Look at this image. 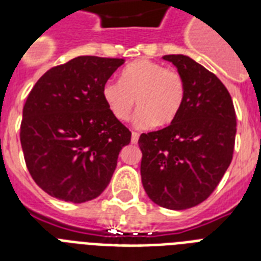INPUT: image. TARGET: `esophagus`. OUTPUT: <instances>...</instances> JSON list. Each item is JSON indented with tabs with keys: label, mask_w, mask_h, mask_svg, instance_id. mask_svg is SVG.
Instances as JSON below:
<instances>
[{
	"label": "esophagus",
	"mask_w": 261,
	"mask_h": 261,
	"mask_svg": "<svg viewBox=\"0 0 261 261\" xmlns=\"http://www.w3.org/2000/svg\"><path fill=\"white\" fill-rule=\"evenodd\" d=\"M138 139H139L138 133H134V131H133V134H131V142L137 143L138 142Z\"/></svg>",
	"instance_id": "esophagus-1"
}]
</instances>
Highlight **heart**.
Instances as JSON below:
<instances>
[{"label":"heart","instance_id":"heart-1","mask_svg":"<svg viewBox=\"0 0 261 261\" xmlns=\"http://www.w3.org/2000/svg\"><path fill=\"white\" fill-rule=\"evenodd\" d=\"M102 100L116 120L130 118L135 107L134 126L147 128L168 126L180 112L186 97V84L181 74L163 65L139 59L124 67L120 80H108L101 88Z\"/></svg>","mask_w":261,"mask_h":261}]
</instances>
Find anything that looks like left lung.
<instances>
[{
	"label": "left lung",
	"instance_id": "8db88e82",
	"mask_svg": "<svg viewBox=\"0 0 261 261\" xmlns=\"http://www.w3.org/2000/svg\"><path fill=\"white\" fill-rule=\"evenodd\" d=\"M181 74L186 97L168 127L141 134V177L147 196L169 210L206 200L233 159L236 112L227 89L187 55H164Z\"/></svg>",
	"mask_w": 261,
	"mask_h": 261
}]
</instances>
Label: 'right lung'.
Listing matches in <instances>:
<instances>
[{
  "label": "right lung",
  "instance_id": "right-lung-1",
  "mask_svg": "<svg viewBox=\"0 0 261 261\" xmlns=\"http://www.w3.org/2000/svg\"><path fill=\"white\" fill-rule=\"evenodd\" d=\"M124 59L77 57L46 71L22 108L20 141L44 192L84 203L110 184L130 130L111 115L101 88Z\"/></svg>",
  "mask_w": 261,
  "mask_h": 261
}]
</instances>
